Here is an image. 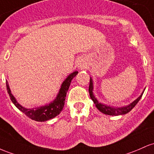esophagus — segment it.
Returning <instances> with one entry per match:
<instances>
[{
    "label": "esophagus",
    "instance_id": "esophagus-1",
    "mask_svg": "<svg viewBox=\"0 0 154 154\" xmlns=\"http://www.w3.org/2000/svg\"><path fill=\"white\" fill-rule=\"evenodd\" d=\"M79 67H80V68H84V63H80L79 64Z\"/></svg>",
    "mask_w": 154,
    "mask_h": 154
}]
</instances>
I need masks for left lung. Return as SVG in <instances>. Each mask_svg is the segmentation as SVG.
Listing matches in <instances>:
<instances>
[{
	"instance_id": "1",
	"label": "left lung",
	"mask_w": 154,
	"mask_h": 154,
	"mask_svg": "<svg viewBox=\"0 0 154 154\" xmlns=\"http://www.w3.org/2000/svg\"><path fill=\"white\" fill-rule=\"evenodd\" d=\"M93 84H92V80L90 78V82H89V95H90L91 99L93 100L94 103L95 104L97 108L101 111L102 113H105V114L107 115H110V116H119V115H124L126 114V113H129L131 110L137 105V103L139 102V100H140V98L142 97L143 94V93L141 94V95L137 98V100H134L133 103H131L130 105H127V106H124V107H122V108H111V107L108 106V105H105L103 104H101L99 102L97 101V100L94 97V94H93Z\"/></svg>"
}]
</instances>
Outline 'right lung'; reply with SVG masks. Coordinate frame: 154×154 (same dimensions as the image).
<instances>
[{
    "label": "right lung",
    "instance_id": "1",
    "mask_svg": "<svg viewBox=\"0 0 154 154\" xmlns=\"http://www.w3.org/2000/svg\"><path fill=\"white\" fill-rule=\"evenodd\" d=\"M77 73L78 71L73 72L70 75H68V78L65 80V82H63L61 88L60 89V91H59V94H57V97L52 103H50L49 105L39 107V108H31V109H27V108H23L17 103L14 97L12 95L8 82H6V89H7V91L8 94H9L12 103L14 104L15 106L19 110L23 112L27 116H28L29 118L32 119V120L36 121V122H46V121L49 120V119L54 118L55 116L60 114V112L63 110L64 105H65L67 91L69 89L70 82H71L72 78L75 77L77 75Z\"/></svg>",
    "mask_w": 154,
    "mask_h": 154
}]
</instances>
